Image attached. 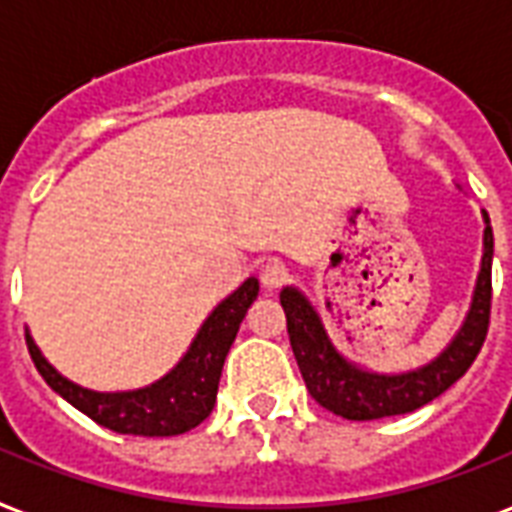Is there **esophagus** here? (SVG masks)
Returning a JSON list of instances; mask_svg holds the SVG:
<instances>
[{
    "instance_id": "1",
    "label": "esophagus",
    "mask_w": 512,
    "mask_h": 512,
    "mask_svg": "<svg viewBox=\"0 0 512 512\" xmlns=\"http://www.w3.org/2000/svg\"><path fill=\"white\" fill-rule=\"evenodd\" d=\"M287 276L290 274H287L285 263L274 260V263H266V266H263V271H260V282H263L266 290H279V287L287 282Z\"/></svg>"
}]
</instances>
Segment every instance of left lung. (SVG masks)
I'll return each mask as SVG.
<instances>
[{
  "mask_svg": "<svg viewBox=\"0 0 512 512\" xmlns=\"http://www.w3.org/2000/svg\"><path fill=\"white\" fill-rule=\"evenodd\" d=\"M483 260H480L478 285L472 295L467 320L453 342L437 358L420 369L404 374H377L361 369L344 358L328 339L320 314L304 293L285 287L279 301L285 306L287 333L295 361L301 369L312 399L347 420H377L404 415L429 404L464 377L472 361L478 358L486 342L488 317H491V257H494V233L491 219L483 211Z\"/></svg>",
  "mask_w": 512,
  "mask_h": 512,
  "instance_id": "1",
  "label": "left lung"
}]
</instances>
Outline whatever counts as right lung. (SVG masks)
I'll list each match as a JSON object with an SVG mask.
<instances>
[{"mask_svg": "<svg viewBox=\"0 0 512 512\" xmlns=\"http://www.w3.org/2000/svg\"><path fill=\"white\" fill-rule=\"evenodd\" d=\"M257 290H260V282L255 276H249L236 293L227 295L225 301L208 314L195 342L189 344L187 355L162 380L151 382L138 391L97 393L81 388L45 361L43 352L29 333H26V347H29L37 372L43 374V380L62 399L70 401L75 410L89 415L94 423H100L116 434L176 437V434L200 426L214 410L227 352L236 339L246 309L257 298Z\"/></svg>", "mask_w": 512, "mask_h": 512, "instance_id": "right-lung-1", "label": "right lung"}]
</instances>
